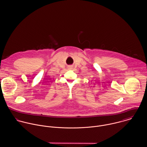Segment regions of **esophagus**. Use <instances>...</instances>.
I'll return each instance as SVG.
<instances>
[{
  "label": "esophagus",
  "mask_w": 147,
  "mask_h": 147,
  "mask_svg": "<svg viewBox=\"0 0 147 147\" xmlns=\"http://www.w3.org/2000/svg\"><path fill=\"white\" fill-rule=\"evenodd\" d=\"M69 69H72V67H71V66H69Z\"/></svg>",
  "instance_id": "esophagus-1"
}]
</instances>
